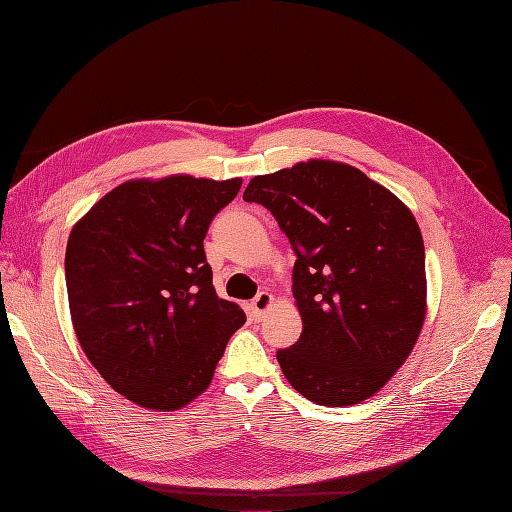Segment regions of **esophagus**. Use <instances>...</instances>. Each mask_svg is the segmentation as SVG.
<instances>
[{
  "mask_svg": "<svg viewBox=\"0 0 512 512\" xmlns=\"http://www.w3.org/2000/svg\"><path fill=\"white\" fill-rule=\"evenodd\" d=\"M272 303H274V297L270 292H259L257 297L253 299V303H251V315H253V319H261L263 315H265V311L272 307Z\"/></svg>",
  "mask_w": 512,
  "mask_h": 512,
  "instance_id": "34e87169",
  "label": "esophagus"
}]
</instances>
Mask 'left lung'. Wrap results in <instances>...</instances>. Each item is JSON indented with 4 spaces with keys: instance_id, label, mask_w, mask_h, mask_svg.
I'll return each mask as SVG.
<instances>
[{
    "instance_id": "obj_1",
    "label": "left lung",
    "mask_w": 512,
    "mask_h": 512,
    "mask_svg": "<svg viewBox=\"0 0 512 512\" xmlns=\"http://www.w3.org/2000/svg\"><path fill=\"white\" fill-rule=\"evenodd\" d=\"M270 211L297 255L299 342L276 353L286 380L324 407L373 396L407 361L425 319V249L413 213L338 161L255 176L245 195Z\"/></svg>"
}]
</instances>
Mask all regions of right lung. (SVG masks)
<instances>
[{
    "label": "right lung",
    "instance_id": "right-lung-1",
    "mask_svg": "<svg viewBox=\"0 0 512 512\" xmlns=\"http://www.w3.org/2000/svg\"><path fill=\"white\" fill-rule=\"evenodd\" d=\"M240 184L130 180L70 232L66 286L76 338L101 378L141 407L188 405L247 321L215 294L203 249L211 220Z\"/></svg>",
    "mask_w": 512,
    "mask_h": 512
}]
</instances>
